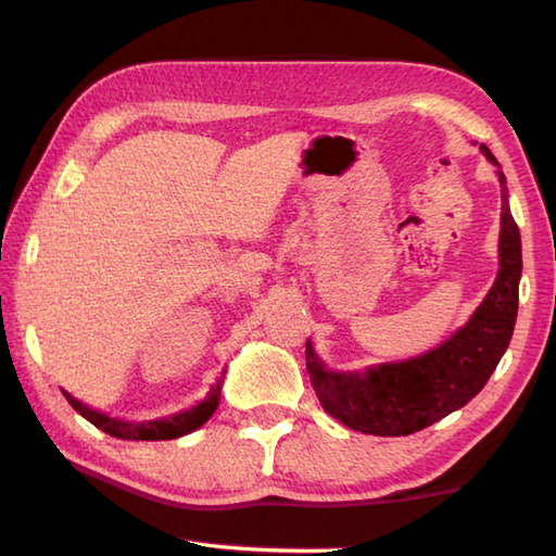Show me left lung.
Wrapping results in <instances>:
<instances>
[{"mask_svg": "<svg viewBox=\"0 0 556 556\" xmlns=\"http://www.w3.org/2000/svg\"><path fill=\"white\" fill-rule=\"evenodd\" d=\"M482 149L496 163L492 151ZM498 180L506 182L504 173H498ZM520 269V233L504 190L498 277L470 323L429 354L368 368L364 374L325 371L308 342L306 368L323 409L354 431L409 437L467 405L494 374L514 334Z\"/></svg>", "mask_w": 556, "mask_h": 556, "instance_id": "1", "label": "left lung"}]
</instances>
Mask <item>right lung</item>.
Segmentation results:
<instances>
[{
  "label": "right lung",
  "mask_w": 556,
  "mask_h": 556,
  "mask_svg": "<svg viewBox=\"0 0 556 556\" xmlns=\"http://www.w3.org/2000/svg\"><path fill=\"white\" fill-rule=\"evenodd\" d=\"M224 374L216 378V383L212 386L210 395H206V400H202L200 405H194L192 409L178 412V415L170 417V419H156V421H147V424H129V421L111 419V417L101 415V412L81 405L79 400H74L70 393H64V390H62V393H64V397H67L70 405L76 412H79L84 419H89L96 429L111 433V437H115V439H125V441H168V439H178V437H185V433L200 429L202 424L214 415V409L219 407Z\"/></svg>",
  "instance_id": "add662e5"
}]
</instances>
